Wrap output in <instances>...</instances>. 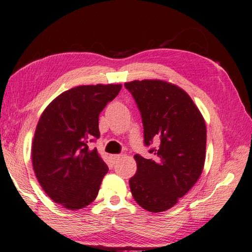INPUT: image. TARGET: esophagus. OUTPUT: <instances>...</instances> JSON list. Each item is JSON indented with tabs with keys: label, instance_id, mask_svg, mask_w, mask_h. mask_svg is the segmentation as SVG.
<instances>
[{
	"label": "esophagus",
	"instance_id": "obj_1",
	"mask_svg": "<svg viewBox=\"0 0 252 252\" xmlns=\"http://www.w3.org/2000/svg\"><path fill=\"white\" fill-rule=\"evenodd\" d=\"M122 158V156L121 155H113V156H111V159H112V162L113 163H117V162L120 160Z\"/></svg>",
	"mask_w": 252,
	"mask_h": 252
}]
</instances>
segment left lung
<instances>
[{"instance_id": "obj_1", "label": "left lung", "mask_w": 252, "mask_h": 252, "mask_svg": "<svg viewBox=\"0 0 252 252\" xmlns=\"http://www.w3.org/2000/svg\"><path fill=\"white\" fill-rule=\"evenodd\" d=\"M141 112L144 144L157 140L152 159L134 156L136 173L129 183L140 207L150 212L172 208L195 182L206 160L207 127L189 94L162 80L125 83Z\"/></svg>"}]
</instances>
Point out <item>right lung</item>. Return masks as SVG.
Here are the masks:
<instances>
[{"label": "right lung", "mask_w": 252, "mask_h": 252, "mask_svg": "<svg viewBox=\"0 0 252 252\" xmlns=\"http://www.w3.org/2000/svg\"><path fill=\"white\" fill-rule=\"evenodd\" d=\"M121 84L79 85L46 106L32 142L37 181L54 202L69 210L87 207L99 193L108 165L89 142L99 138V116Z\"/></svg>", "instance_id": "add662e5"}]
</instances>
